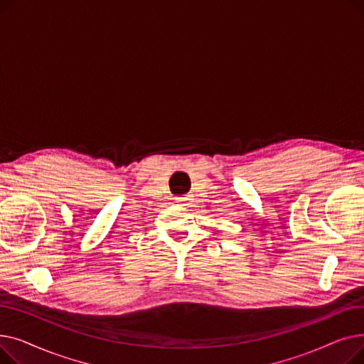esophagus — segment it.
Instances as JSON below:
<instances>
[{"mask_svg":"<svg viewBox=\"0 0 364 364\" xmlns=\"http://www.w3.org/2000/svg\"><path fill=\"white\" fill-rule=\"evenodd\" d=\"M176 200L181 206H190V205H192L193 199H192V196H180V198H176Z\"/></svg>","mask_w":364,"mask_h":364,"instance_id":"obj_1","label":"esophagus"}]
</instances>
